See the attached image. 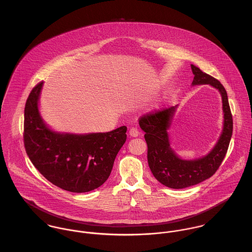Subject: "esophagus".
Here are the masks:
<instances>
[{
  "mask_svg": "<svg viewBox=\"0 0 252 252\" xmlns=\"http://www.w3.org/2000/svg\"><path fill=\"white\" fill-rule=\"evenodd\" d=\"M129 135L131 136V137H133V138H136V137H138L139 135H140V132H139V130L137 129V128H131L130 129V131H129Z\"/></svg>",
  "mask_w": 252,
  "mask_h": 252,
  "instance_id": "34e87169",
  "label": "esophagus"
}]
</instances>
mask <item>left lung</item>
Instances as JSON below:
<instances>
[{
	"label": "left lung",
	"instance_id": "obj_1",
	"mask_svg": "<svg viewBox=\"0 0 252 252\" xmlns=\"http://www.w3.org/2000/svg\"><path fill=\"white\" fill-rule=\"evenodd\" d=\"M194 79L192 85L209 84L217 89L222 99L223 129L214 148L205 156L186 160L182 159L172 148L168 130L177 111L175 107L147 113L139 119L141 129L145 132L147 144V161L154 178L163 185L182 189L210 179L221 165L233 133V118L228 96L223 85L198 67L191 65Z\"/></svg>",
	"mask_w": 252,
	"mask_h": 252
}]
</instances>
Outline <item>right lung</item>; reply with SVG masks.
Wrapping results in <instances>:
<instances>
[{"label":"right lung","instance_id":"obj_1","mask_svg":"<svg viewBox=\"0 0 252 252\" xmlns=\"http://www.w3.org/2000/svg\"><path fill=\"white\" fill-rule=\"evenodd\" d=\"M41 81L24 110V145L37 171L52 184L74 193L89 192L108 180L115 157L126 142V126L107 133L56 132L42 119L38 102Z\"/></svg>","mask_w":252,"mask_h":252}]
</instances>
